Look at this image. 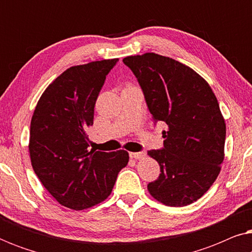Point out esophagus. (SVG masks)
<instances>
[{
	"label": "esophagus",
	"instance_id": "obj_1",
	"mask_svg": "<svg viewBox=\"0 0 252 252\" xmlns=\"http://www.w3.org/2000/svg\"><path fill=\"white\" fill-rule=\"evenodd\" d=\"M130 157L134 158V159H142L147 156V154L144 151H141V153H130Z\"/></svg>",
	"mask_w": 252,
	"mask_h": 252
}]
</instances>
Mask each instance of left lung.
<instances>
[{"instance_id": "1", "label": "left lung", "mask_w": 252, "mask_h": 252, "mask_svg": "<svg viewBox=\"0 0 252 252\" xmlns=\"http://www.w3.org/2000/svg\"><path fill=\"white\" fill-rule=\"evenodd\" d=\"M142 88L148 109L164 122V148L148 155L158 161L150 195L167 206L201 198L218 178L225 158L226 124L208 82L187 65L155 53L123 60Z\"/></svg>"}]
</instances>
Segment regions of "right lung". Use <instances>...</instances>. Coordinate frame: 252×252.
Listing matches in <instances>:
<instances>
[{
	"label": "right lung",
	"mask_w": 252,
	"mask_h": 252,
	"mask_svg": "<svg viewBox=\"0 0 252 252\" xmlns=\"http://www.w3.org/2000/svg\"><path fill=\"white\" fill-rule=\"evenodd\" d=\"M118 58L75 65L46 88L31 120L29 151L41 184L65 208L104 201L129 160L126 150H88L87 130L105 77Z\"/></svg>",
	"instance_id": "add662e5"
}]
</instances>
